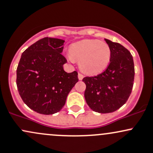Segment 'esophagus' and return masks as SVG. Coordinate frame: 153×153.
Returning a JSON list of instances; mask_svg holds the SVG:
<instances>
[{"instance_id": "34e87169", "label": "esophagus", "mask_w": 153, "mask_h": 153, "mask_svg": "<svg viewBox=\"0 0 153 153\" xmlns=\"http://www.w3.org/2000/svg\"><path fill=\"white\" fill-rule=\"evenodd\" d=\"M78 78H79V80H82L84 78V76L81 73H79L78 74Z\"/></svg>"}]
</instances>
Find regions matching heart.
I'll return each instance as SVG.
<instances>
[{"mask_svg":"<svg viewBox=\"0 0 153 153\" xmlns=\"http://www.w3.org/2000/svg\"><path fill=\"white\" fill-rule=\"evenodd\" d=\"M69 59L80 60L82 71L90 75L98 74L106 68L111 60V50L106 42L97 39H85L74 44Z\"/></svg>","mask_w":153,"mask_h":153,"instance_id":"heart-1","label":"heart"}]
</instances>
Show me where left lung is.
Masks as SVG:
<instances>
[{"instance_id": "1", "label": "left lung", "mask_w": 153, "mask_h": 153, "mask_svg": "<svg viewBox=\"0 0 153 153\" xmlns=\"http://www.w3.org/2000/svg\"><path fill=\"white\" fill-rule=\"evenodd\" d=\"M111 50L107 68L100 74L86 76L85 98L89 107L98 113L116 111L128 99L134 81V63L131 52L120 44L105 39Z\"/></svg>"}]
</instances>
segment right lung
<instances>
[{"instance_id": "obj_1", "label": "right lung", "mask_w": 153, "mask_h": 153, "mask_svg": "<svg viewBox=\"0 0 153 153\" xmlns=\"http://www.w3.org/2000/svg\"><path fill=\"white\" fill-rule=\"evenodd\" d=\"M65 41L45 37L22 52L17 68L19 96L31 109L42 114L58 112L78 82L76 71L67 73L62 55Z\"/></svg>"}]
</instances>
